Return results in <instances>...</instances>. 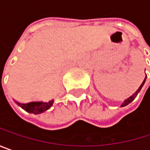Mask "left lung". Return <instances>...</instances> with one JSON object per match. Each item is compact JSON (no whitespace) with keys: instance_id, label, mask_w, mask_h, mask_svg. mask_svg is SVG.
<instances>
[{"instance_id":"8db88e82","label":"left lung","mask_w":150,"mask_h":150,"mask_svg":"<svg viewBox=\"0 0 150 150\" xmlns=\"http://www.w3.org/2000/svg\"><path fill=\"white\" fill-rule=\"evenodd\" d=\"M146 78H147V75L145 76V79L143 80V81H142V83L141 84V86L139 87V88H138V89H137V90L135 91V94H133V95H132V96H131L130 97H129L128 99H126V100H125V101H124V102L122 103V104L121 105V107H124V106H127L128 104H129V103H130L131 102H133V101H134V99H135V97H136V96L138 95V93H139V92L141 91V89H142V86L144 85V83H145V81H146Z\"/></svg>"}]
</instances>
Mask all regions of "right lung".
I'll return each instance as SVG.
<instances>
[{"mask_svg":"<svg viewBox=\"0 0 150 150\" xmlns=\"http://www.w3.org/2000/svg\"><path fill=\"white\" fill-rule=\"evenodd\" d=\"M19 105L21 108L26 110L28 113H33V114H41L47 110L54 103V100H51L49 102H30L28 103H22L19 102H15Z\"/></svg>","mask_w":150,"mask_h":150,"instance_id":"1","label":"right lung"}]
</instances>
